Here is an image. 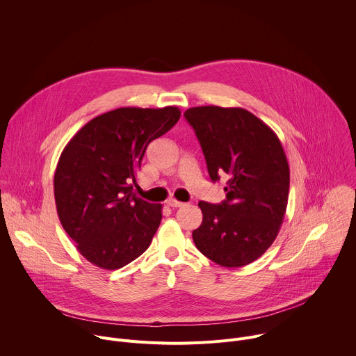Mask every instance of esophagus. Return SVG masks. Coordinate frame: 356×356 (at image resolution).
Masks as SVG:
<instances>
[{"label":"esophagus","mask_w":356,"mask_h":356,"mask_svg":"<svg viewBox=\"0 0 356 356\" xmlns=\"http://www.w3.org/2000/svg\"><path fill=\"white\" fill-rule=\"evenodd\" d=\"M168 206L169 207H173V209H179V207H183V206H186L184 202H181V201H177V200H175V198H170V200H168Z\"/></svg>","instance_id":"obj_1"}]
</instances>
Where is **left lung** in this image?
Wrapping results in <instances>:
<instances>
[{
	"label": "left lung",
	"mask_w": 356,
	"mask_h": 356,
	"mask_svg": "<svg viewBox=\"0 0 356 356\" xmlns=\"http://www.w3.org/2000/svg\"><path fill=\"white\" fill-rule=\"evenodd\" d=\"M204 154L213 181L227 179L221 204L200 201L201 225L193 241L225 268L261 258L284 218L290 170L277 135L243 108L193 107L184 113Z\"/></svg>",
	"instance_id": "obj_1"
}]
</instances>
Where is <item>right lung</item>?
<instances>
[{"mask_svg": "<svg viewBox=\"0 0 356 356\" xmlns=\"http://www.w3.org/2000/svg\"><path fill=\"white\" fill-rule=\"evenodd\" d=\"M177 107H122L87 122L65 146L54 187L59 220L92 265L115 270L149 248L162 204L134 193L147 145L172 129Z\"/></svg>", "mask_w": 356, "mask_h": 356, "instance_id": "right-lung-1", "label": "right lung"}]
</instances>
